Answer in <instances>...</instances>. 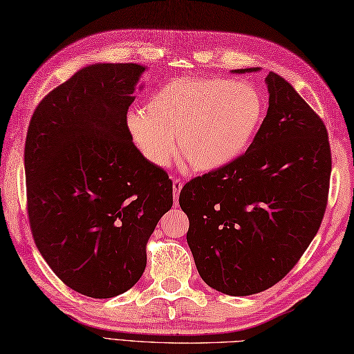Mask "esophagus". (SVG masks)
<instances>
[{
	"mask_svg": "<svg viewBox=\"0 0 354 354\" xmlns=\"http://www.w3.org/2000/svg\"><path fill=\"white\" fill-rule=\"evenodd\" d=\"M184 183L181 181V179H173V198H175V205H178V194L179 192H181Z\"/></svg>",
	"mask_w": 354,
	"mask_h": 354,
	"instance_id": "obj_1",
	"label": "esophagus"
}]
</instances>
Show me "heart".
Instances as JSON below:
<instances>
[{
  "label": "heart",
  "mask_w": 354,
  "mask_h": 354,
  "mask_svg": "<svg viewBox=\"0 0 354 354\" xmlns=\"http://www.w3.org/2000/svg\"><path fill=\"white\" fill-rule=\"evenodd\" d=\"M263 118L257 89L219 77H176L133 109L127 127L146 160L167 167L179 150L198 171L221 169L251 145Z\"/></svg>",
  "instance_id": "b5f03b06"
}]
</instances>
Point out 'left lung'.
<instances>
[{
  "label": "left lung",
  "instance_id": "obj_1",
  "mask_svg": "<svg viewBox=\"0 0 354 354\" xmlns=\"http://www.w3.org/2000/svg\"><path fill=\"white\" fill-rule=\"evenodd\" d=\"M259 68L234 70L251 73ZM268 114L243 155L187 183L179 205L198 272L209 288L254 295L289 274L326 213L332 153L326 124L270 71Z\"/></svg>",
  "mask_w": 354,
  "mask_h": 354
}]
</instances>
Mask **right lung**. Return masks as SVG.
Wrapping results in <instances>:
<instances>
[{"label": "right lung", "mask_w": 354, "mask_h": 354, "mask_svg": "<svg viewBox=\"0 0 354 354\" xmlns=\"http://www.w3.org/2000/svg\"><path fill=\"white\" fill-rule=\"evenodd\" d=\"M146 66L95 64L44 97L26 149L27 213L53 272L82 295L112 298L146 269V245L173 205L171 179L141 155L127 109Z\"/></svg>", "instance_id": "add662e5"}]
</instances>
